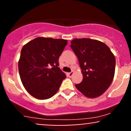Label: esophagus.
<instances>
[{
    "mask_svg": "<svg viewBox=\"0 0 131 131\" xmlns=\"http://www.w3.org/2000/svg\"><path fill=\"white\" fill-rule=\"evenodd\" d=\"M73 73H74V72H73V71H71L70 73H68V76H69V77H71V76H73Z\"/></svg>",
    "mask_w": 131,
    "mask_h": 131,
    "instance_id": "1",
    "label": "esophagus"
}]
</instances>
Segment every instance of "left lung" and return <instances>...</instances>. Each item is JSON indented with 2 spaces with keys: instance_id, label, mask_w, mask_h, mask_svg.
Returning <instances> with one entry per match:
<instances>
[{
  "instance_id": "obj_1",
  "label": "left lung",
  "mask_w": 131,
  "mask_h": 131,
  "mask_svg": "<svg viewBox=\"0 0 131 131\" xmlns=\"http://www.w3.org/2000/svg\"><path fill=\"white\" fill-rule=\"evenodd\" d=\"M71 43V48L78 57L83 74V80L75 86L89 98L101 95L113 79L115 56L108 47L99 40L74 39Z\"/></svg>"
}]
</instances>
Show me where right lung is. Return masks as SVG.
<instances>
[{
	"mask_svg": "<svg viewBox=\"0 0 131 131\" xmlns=\"http://www.w3.org/2000/svg\"><path fill=\"white\" fill-rule=\"evenodd\" d=\"M67 40L37 37L23 47L18 61L21 80L32 97L40 100L53 96L66 75L59 67V57Z\"/></svg>",
	"mask_w": 131,
	"mask_h": 131,
	"instance_id": "obj_1",
	"label": "right lung"
}]
</instances>
